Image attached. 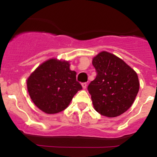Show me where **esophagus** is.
<instances>
[{
	"instance_id": "1",
	"label": "esophagus",
	"mask_w": 157,
	"mask_h": 157,
	"mask_svg": "<svg viewBox=\"0 0 157 157\" xmlns=\"http://www.w3.org/2000/svg\"><path fill=\"white\" fill-rule=\"evenodd\" d=\"M82 86L83 89H86L87 83L86 82H82Z\"/></svg>"
}]
</instances>
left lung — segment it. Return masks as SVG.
Returning <instances> with one entry per match:
<instances>
[{
    "mask_svg": "<svg viewBox=\"0 0 157 157\" xmlns=\"http://www.w3.org/2000/svg\"><path fill=\"white\" fill-rule=\"evenodd\" d=\"M97 71L87 90L94 109L102 116L116 117L128 110L139 90L138 75L123 59L108 52L93 59Z\"/></svg>",
    "mask_w": 157,
    "mask_h": 157,
    "instance_id": "1",
    "label": "left lung"
}]
</instances>
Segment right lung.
<instances>
[{
  "label": "right lung",
  "instance_id": "right-lung-1",
  "mask_svg": "<svg viewBox=\"0 0 157 157\" xmlns=\"http://www.w3.org/2000/svg\"><path fill=\"white\" fill-rule=\"evenodd\" d=\"M29 95L34 105L47 114L64 110L82 87L67 61L50 59L36 68L27 79Z\"/></svg>",
  "mask_w": 157,
  "mask_h": 157
}]
</instances>
